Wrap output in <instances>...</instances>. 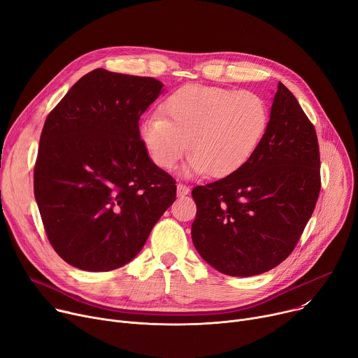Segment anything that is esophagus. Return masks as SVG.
<instances>
[{
	"mask_svg": "<svg viewBox=\"0 0 358 358\" xmlns=\"http://www.w3.org/2000/svg\"><path fill=\"white\" fill-rule=\"evenodd\" d=\"M189 193V188L187 187V185H184V184H178L177 185V196L178 197H184V196H187Z\"/></svg>",
	"mask_w": 358,
	"mask_h": 358,
	"instance_id": "obj_1",
	"label": "esophagus"
}]
</instances>
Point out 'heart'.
<instances>
[{"label":"heart","instance_id":"b5f03b06","mask_svg":"<svg viewBox=\"0 0 358 358\" xmlns=\"http://www.w3.org/2000/svg\"><path fill=\"white\" fill-rule=\"evenodd\" d=\"M161 113L164 117L141 122V142L162 170H171L188 150L185 176L233 174L257 150L269 125L268 106L255 92L200 85L173 93Z\"/></svg>","mask_w":358,"mask_h":358}]
</instances>
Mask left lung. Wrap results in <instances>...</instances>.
I'll use <instances>...</instances> for the list:
<instances>
[{
	"label": "left lung",
	"mask_w": 358,
	"mask_h": 358,
	"mask_svg": "<svg viewBox=\"0 0 358 358\" xmlns=\"http://www.w3.org/2000/svg\"><path fill=\"white\" fill-rule=\"evenodd\" d=\"M320 189L315 129L279 82L266 134L253 155L233 174L193 189L194 248L224 275L268 272L295 249Z\"/></svg>",
	"instance_id": "8db88e82"
}]
</instances>
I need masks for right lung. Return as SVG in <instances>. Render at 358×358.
<instances>
[{
  "label": "right lung",
  "instance_id": "1",
  "mask_svg": "<svg viewBox=\"0 0 358 358\" xmlns=\"http://www.w3.org/2000/svg\"><path fill=\"white\" fill-rule=\"evenodd\" d=\"M162 86L94 69L47 116L34 197L47 237L69 265L106 272L129 264L174 203L176 181L139 138V117Z\"/></svg>",
  "mask_w": 358,
  "mask_h": 358
}]
</instances>
